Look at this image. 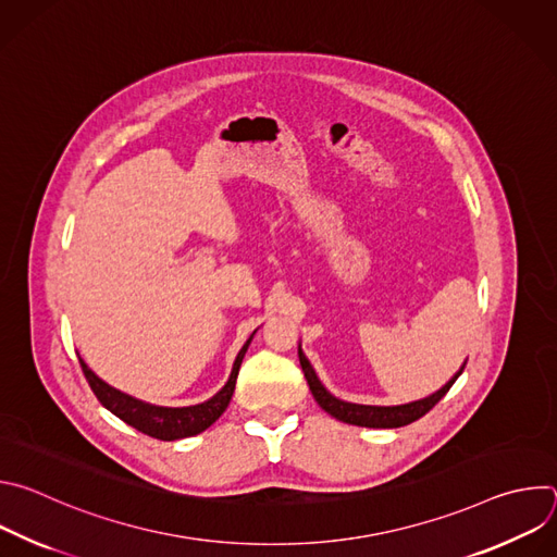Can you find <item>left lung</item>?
I'll return each mask as SVG.
<instances>
[{
    "label": "left lung",
    "instance_id": "1",
    "mask_svg": "<svg viewBox=\"0 0 557 557\" xmlns=\"http://www.w3.org/2000/svg\"><path fill=\"white\" fill-rule=\"evenodd\" d=\"M299 355V363L304 370V376L308 381V387L314 396V401L320 404L322 410H326L331 417H335L337 421H344L348 425H359V428H376V430H392V428H404L410 425L414 421H419L423 414H428L443 396L449 392V387L454 385V381L462 374L465 363L460 366V370L434 394L425 396V399L412 401V404H404V406H363V404H350V401H342L337 399L335 394H331L324 383L317 376V372L312 370L310 361L306 359L301 346L297 348Z\"/></svg>",
    "mask_w": 557,
    "mask_h": 557
}]
</instances>
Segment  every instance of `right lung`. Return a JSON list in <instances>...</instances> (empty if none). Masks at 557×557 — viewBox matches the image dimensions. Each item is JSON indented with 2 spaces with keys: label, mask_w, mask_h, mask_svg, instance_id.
<instances>
[{
  "label": "right lung",
  "mask_w": 557,
  "mask_h": 557,
  "mask_svg": "<svg viewBox=\"0 0 557 557\" xmlns=\"http://www.w3.org/2000/svg\"><path fill=\"white\" fill-rule=\"evenodd\" d=\"M258 331L251 333V337L247 339V344L237 352L228 381L222 385L220 392H215L211 399L196 404V406H185V408H168V406H153L147 401L136 399L132 394H125L116 387H112L110 383H106L101 376H97L88 363L84 359L82 361V370L92 387V392L97 394V399L101 401V406L106 410H110L114 417H119L121 421H125L127 425H132L134 430L151 436V438H161V441H178V438H187V436H196L200 432H205L209 425H213L222 412L226 410L233 389H235V379L237 372H240L243 359L249 350V344L253 339Z\"/></svg>",
  "instance_id": "add662e5"
}]
</instances>
